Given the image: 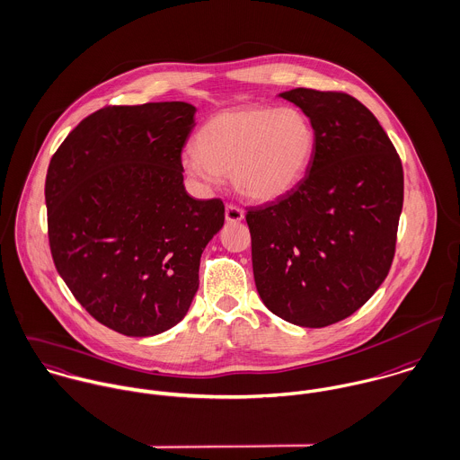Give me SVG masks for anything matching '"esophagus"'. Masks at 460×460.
I'll return each instance as SVG.
<instances>
[{
	"instance_id": "1",
	"label": "esophagus",
	"mask_w": 460,
	"mask_h": 460,
	"mask_svg": "<svg viewBox=\"0 0 460 460\" xmlns=\"http://www.w3.org/2000/svg\"><path fill=\"white\" fill-rule=\"evenodd\" d=\"M243 218H245L243 209H240V208L234 206V204H227V206H226V220H227V222H242Z\"/></svg>"
}]
</instances>
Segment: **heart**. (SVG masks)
Masks as SVG:
<instances>
[{
  "label": "heart",
  "mask_w": 460,
  "mask_h": 460,
  "mask_svg": "<svg viewBox=\"0 0 460 460\" xmlns=\"http://www.w3.org/2000/svg\"><path fill=\"white\" fill-rule=\"evenodd\" d=\"M197 151L183 156L184 171L200 183L231 174L234 188L256 202L288 195L304 178L314 153V128L295 108L243 106L208 119Z\"/></svg>",
  "instance_id": "obj_1"
}]
</instances>
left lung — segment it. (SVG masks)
Here are the masks:
<instances>
[{
    "label": "left lung",
    "mask_w": 460,
    "mask_h": 460,
    "mask_svg": "<svg viewBox=\"0 0 460 460\" xmlns=\"http://www.w3.org/2000/svg\"><path fill=\"white\" fill-rule=\"evenodd\" d=\"M314 128L305 178L276 202L251 208L252 269L263 304L300 327L356 313L391 269L403 204V171L389 137L345 93L293 89Z\"/></svg>",
    "instance_id": "obj_1"
}]
</instances>
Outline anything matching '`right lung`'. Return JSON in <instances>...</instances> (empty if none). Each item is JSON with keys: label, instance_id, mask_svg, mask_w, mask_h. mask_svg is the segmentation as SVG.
<instances>
[{"label": "right lung", "instance_id": "1", "mask_svg": "<svg viewBox=\"0 0 460 460\" xmlns=\"http://www.w3.org/2000/svg\"><path fill=\"white\" fill-rule=\"evenodd\" d=\"M195 111L183 101L97 110L49 162L55 267L93 318L124 336H156L183 320L200 254L224 226L220 199L184 188Z\"/></svg>", "mask_w": 460, "mask_h": 460}]
</instances>
